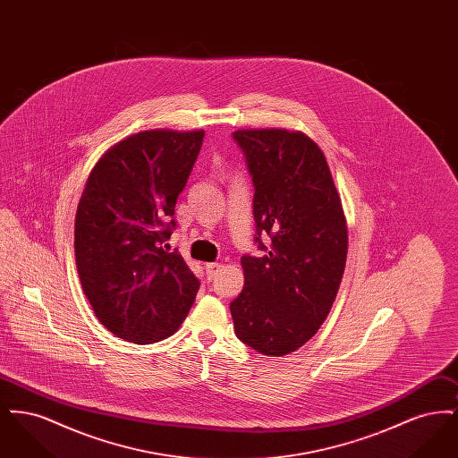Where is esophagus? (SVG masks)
I'll return each instance as SVG.
<instances>
[{"mask_svg":"<svg viewBox=\"0 0 458 458\" xmlns=\"http://www.w3.org/2000/svg\"><path fill=\"white\" fill-rule=\"evenodd\" d=\"M219 271H221V264L219 262H208L206 264V273H208L209 280H213Z\"/></svg>","mask_w":458,"mask_h":458,"instance_id":"obj_1","label":"esophagus"}]
</instances>
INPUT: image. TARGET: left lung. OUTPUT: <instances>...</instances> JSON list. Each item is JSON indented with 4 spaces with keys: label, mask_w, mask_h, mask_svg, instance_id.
Returning <instances> with one entry per match:
<instances>
[{
    "label": "left lung",
    "mask_w": 458,
    "mask_h": 458,
    "mask_svg": "<svg viewBox=\"0 0 458 458\" xmlns=\"http://www.w3.org/2000/svg\"><path fill=\"white\" fill-rule=\"evenodd\" d=\"M233 139L252 174L256 242L266 250L240 259L245 284L230 304L233 327L250 349L284 357L318 333L333 307L347 262V218L325 153L304 131L243 129Z\"/></svg>",
    "instance_id": "left-lung-1"
}]
</instances>
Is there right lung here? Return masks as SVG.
I'll list each match as a JSON object with an SVG mask.
<instances>
[{"mask_svg": "<svg viewBox=\"0 0 458 458\" xmlns=\"http://www.w3.org/2000/svg\"><path fill=\"white\" fill-rule=\"evenodd\" d=\"M204 131H137L113 144L89 174L75 216V262L101 325L148 345L172 336L196 301L199 280L174 250V226Z\"/></svg>", "mask_w": 458, "mask_h": 458, "instance_id": "1", "label": "right lung"}]
</instances>
